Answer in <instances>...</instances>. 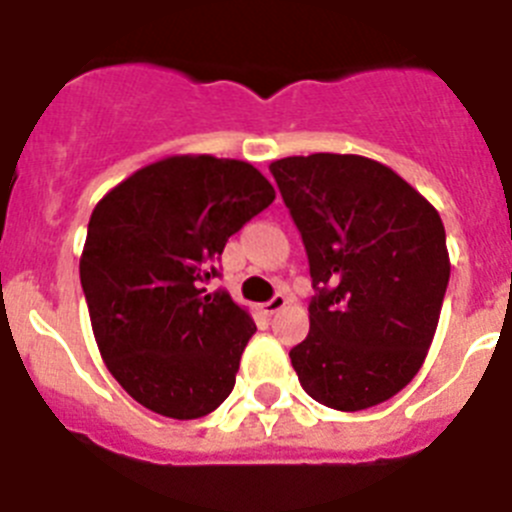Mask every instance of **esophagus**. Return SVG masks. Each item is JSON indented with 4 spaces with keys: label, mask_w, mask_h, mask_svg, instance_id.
I'll list each match as a JSON object with an SVG mask.
<instances>
[{
    "label": "esophagus",
    "mask_w": 512,
    "mask_h": 512,
    "mask_svg": "<svg viewBox=\"0 0 512 512\" xmlns=\"http://www.w3.org/2000/svg\"><path fill=\"white\" fill-rule=\"evenodd\" d=\"M287 302H289L287 295H274L269 302H264V312H266V315H274V312L282 310Z\"/></svg>",
    "instance_id": "esophagus-1"
}]
</instances>
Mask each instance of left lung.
Segmentation results:
<instances>
[{
	"label": "left lung",
	"instance_id": "left-lung-1",
	"mask_svg": "<svg viewBox=\"0 0 512 512\" xmlns=\"http://www.w3.org/2000/svg\"><path fill=\"white\" fill-rule=\"evenodd\" d=\"M310 261V333L289 351L302 390L341 413L374 408L420 372L449 284L436 207L354 153L271 161Z\"/></svg>",
	"mask_w": 512,
	"mask_h": 512
}]
</instances>
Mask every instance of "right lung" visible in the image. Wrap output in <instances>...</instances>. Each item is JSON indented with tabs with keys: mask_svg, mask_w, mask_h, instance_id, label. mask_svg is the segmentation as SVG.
Wrapping results in <instances>:
<instances>
[{
	"mask_svg": "<svg viewBox=\"0 0 512 512\" xmlns=\"http://www.w3.org/2000/svg\"><path fill=\"white\" fill-rule=\"evenodd\" d=\"M274 197L248 161L184 153L143 166L97 202L81 287L104 364L143 408L194 420L230 395L256 323L205 284L230 235Z\"/></svg>",
	"mask_w": 512,
	"mask_h": 512,
	"instance_id": "1",
	"label": "right lung"
}]
</instances>
